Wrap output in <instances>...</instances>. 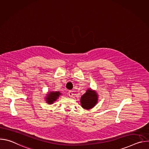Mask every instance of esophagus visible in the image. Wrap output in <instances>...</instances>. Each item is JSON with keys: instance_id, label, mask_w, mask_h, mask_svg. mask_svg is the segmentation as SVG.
Here are the masks:
<instances>
[{"instance_id": "obj_1", "label": "esophagus", "mask_w": 149, "mask_h": 149, "mask_svg": "<svg viewBox=\"0 0 149 149\" xmlns=\"http://www.w3.org/2000/svg\"><path fill=\"white\" fill-rule=\"evenodd\" d=\"M68 95H69V96H70V97H73V95H74L73 92L71 91H70L69 93H68Z\"/></svg>"}]
</instances>
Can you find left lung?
<instances>
[{"label":"left lung","mask_w":149,"mask_h":149,"mask_svg":"<svg viewBox=\"0 0 149 149\" xmlns=\"http://www.w3.org/2000/svg\"><path fill=\"white\" fill-rule=\"evenodd\" d=\"M98 101V95L95 91L91 88L87 90L81 98V104L82 107L86 110L93 108Z\"/></svg>","instance_id":"left-lung-1"}]
</instances>
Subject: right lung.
<instances>
[{"mask_svg": "<svg viewBox=\"0 0 149 149\" xmlns=\"http://www.w3.org/2000/svg\"><path fill=\"white\" fill-rule=\"evenodd\" d=\"M61 94L60 93L59 91H51L49 93L47 94V96L45 98L46 101L47 102L48 104H52L54 103V101H55L58 97H59V95Z\"/></svg>", "mask_w": 149, "mask_h": 149, "instance_id": "obj_1", "label": "right lung"}]
</instances>
